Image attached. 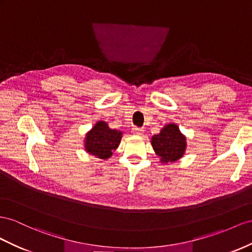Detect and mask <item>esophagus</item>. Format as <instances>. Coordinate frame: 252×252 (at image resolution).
Returning <instances> with one entry per match:
<instances>
[{
	"label": "esophagus",
	"instance_id": "1",
	"mask_svg": "<svg viewBox=\"0 0 252 252\" xmlns=\"http://www.w3.org/2000/svg\"><path fill=\"white\" fill-rule=\"evenodd\" d=\"M133 134H135V135H143L144 134V130H143V128H140V127L135 126V127H133Z\"/></svg>",
	"mask_w": 252,
	"mask_h": 252
}]
</instances>
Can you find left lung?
Masks as SVG:
<instances>
[{"instance_id": "1", "label": "left lung", "mask_w": 252, "mask_h": 252, "mask_svg": "<svg viewBox=\"0 0 252 252\" xmlns=\"http://www.w3.org/2000/svg\"><path fill=\"white\" fill-rule=\"evenodd\" d=\"M151 144L154 151L165 163L176 162L181 158L186 147L185 137L173 124L164 126L159 134L154 135Z\"/></svg>"}]
</instances>
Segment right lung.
Segmentation results:
<instances>
[{"label": "right lung", "instance_id": "add662e5", "mask_svg": "<svg viewBox=\"0 0 252 252\" xmlns=\"http://www.w3.org/2000/svg\"><path fill=\"white\" fill-rule=\"evenodd\" d=\"M121 132L109 128L106 122L99 121L86 136V150L93 156L105 159L119 146Z\"/></svg>", "mask_w": 252, "mask_h": 252}]
</instances>
